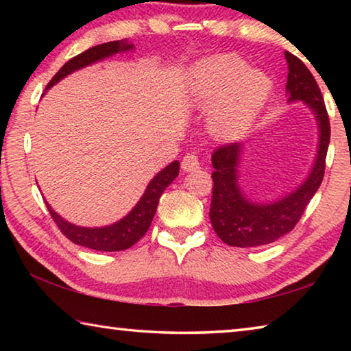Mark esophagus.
<instances>
[{
    "label": "esophagus",
    "instance_id": "34e87169",
    "mask_svg": "<svg viewBox=\"0 0 351 351\" xmlns=\"http://www.w3.org/2000/svg\"><path fill=\"white\" fill-rule=\"evenodd\" d=\"M199 165H201V162H199V159L195 153H187L186 156L182 158V162H181L182 170L193 171V170H198Z\"/></svg>",
    "mask_w": 351,
    "mask_h": 351
}]
</instances>
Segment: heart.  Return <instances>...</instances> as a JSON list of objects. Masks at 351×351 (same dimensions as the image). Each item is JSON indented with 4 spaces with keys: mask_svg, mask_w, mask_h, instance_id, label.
Here are the masks:
<instances>
[{
    "mask_svg": "<svg viewBox=\"0 0 351 351\" xmlns=\"http://www.w3.org/2000/svg\"><path fill=\"white\" fill-rule=\"evenodd\" d=\"M232 54L215 56L192 69L190 91L199 108L218 106L212 128L218 138L239 139L251 128L271 93V80L260 71H246Z\"/></svg>",
    "mask_w": 351,
    "mask_h": 351,
    "instance_id": "heart-1",
    "label": "heart"
}]
</instances>
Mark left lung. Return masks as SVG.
Instances as JSON below:
<instances>
[{"label": "left lung", "instance_id": "left-lung-1", "mask_svg": "<svg viewBox=\"0 0 351 351\" xmlns=\"http://www.w3.org/2000/svg\"><path fill=\"white\" fill-rule=\"evenodd\" d=\"M288 62L287 91L289 102L302 100L313 110L319 125L317 156L305 182L294 192L271 203H252L239 186L241 144H226L212 154L213 190L210 223L226 245L235 247L263 246L294 229L310 199L317 192L325 173V159L330 144V119L322 93L313 74L300 58L285 52Z\"/></svg>", "mask_w": 351, "mask_h": 351}]
</instances>
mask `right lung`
I'll use <instances>...</instances> for the list:
<instances>
[{"mask_svg": "<svg viewBox=\"0 0 351 351\" xmlns=\"http://www.w3.org/2000/svg\"><path fill=\"white\" fill-rule=\"evenodd\" d=\"M133 45L128 43V40H117L110 41V43L93 46L90 49L82 52V54L75 56L68 60L63 66L58 69V73L52 77V80L47 83L46 90H49L52 85L60 82L63 77L69 75L77 69H82L93 64L99 60H104L106 57H111L117 54V52H125L133 49ZM45 90V91H46ZM180 173V162L173 161L169 164L167 167L162 169L159 173L148 182L145 189V193L142 195L139 203L133 207V210L123 217L121 221H117L111 226H105V228H82V226H75L73 223H68L63 219L52 207L46 203L47 210H49L52 219H54L58 229L62 234L66 237L75 245L85 246L94 249V251H104V252H114V251H125V249L132 247L134 243H138L142 237L150 228L153 221L154 213L158 209L159 198H161L162 192L169 184L173 182L175 178Z\"/></svg>", "mask_w": 351, "mask_h": 351, "instance_id": "right-lung-1", "label": "right lung"}]
</instances>
